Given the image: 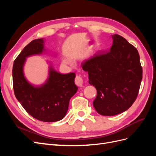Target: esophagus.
<instances>
[{
  "label": "esophagus",
  "mask_w": 156,
  "mask_h": 156,
  "mask_svg": "<svg viewBox=\"0 0 156 156\" xmlns=\"http://www.w3.org/2000/svg\"><path fill=\"white\" fill-rule=\"evenodd\" d=\"M75 83L76 84V85L78 87H81L83 85V79L81 76H76L75 79Z\"/></svg>",
  "instance_id": "1"
}]
</instances>
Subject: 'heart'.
<instances>
[{
  "mask_svg": "<svg viewBox=\"0 0 156 156\" xmlns=\"http://www.w3.org/2000/svg\"><path fill=\"white\" fill-rule=\"evenodd\" d=\"M66 62H67V60H66Z\"/></svg>",
  "mask_w": 156,
  "mask_h": 156,
  "instance_id": "heart-1",
  "label": "heart"
}]
</instances>
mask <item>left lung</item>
I'll return each mask as SVG.
<instances>
[{
    "mask_svg": "<svg viewBox=\"0 0 156 156\" xmlns=\"http://www.w3.org/2000/svg\"><path fill=\"white\" fill-rule=\"evenodd\" d=\"M109 51H98L82 62L88 83L95 87L93 105L99 114L114 116L126 111L138 95L143 69L138 51L120 35H112Z\"/></svg>",
    "mask_w": 156,
    "mask_h": 156,
    "instance_id": "left-lung-1",
    "label": "left lung"
}]
</instances>
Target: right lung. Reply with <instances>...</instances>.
I'll return each instance as SVG.
<instances>
[{
	"label": "right lung",
	"mask_w": 156,
	"mask_h": 156,
	"mask_svg": "<svg viewBox=\"0 0 156 156\" xmlns=\"http://www.w3.org/2000/svg\"><path fill=\"white\" fill-rule=\"evenodd\" d=\"M44 38L32 41L22 50L13 62V90L17 100L30 115L46 122L63 119L68 110L69 100L77 92L75 74L61 73L51 63L48 79L40 85H34L27 79L24 66L27 58L47 52Z\"/></svg>",
	"instance_id": "1"
}]
</instances>
